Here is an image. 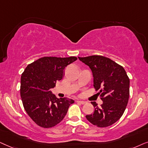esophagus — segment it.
<instances>
[{"label": "esophagus", "mask_w": 148, "mask_h": 148, "mask_svg": "<svg viewBox=\"0 0 148 148\" xmlns=\"http://www.w3.org/2000/svg\"><path fill=\"white\" fill-rule=\"evenodd\" d=\"M76 102H77L78 103H80V104H84L86 103L85 101H80V100H77V101H76Z\"/></svg>", "instance_id": "obj_1"}]
</instances>
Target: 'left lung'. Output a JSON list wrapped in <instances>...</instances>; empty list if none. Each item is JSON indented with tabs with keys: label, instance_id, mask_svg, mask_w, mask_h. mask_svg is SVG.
I'll return each mask as SVG.
<instances>
[{
	"label": "left lung",
	"instance_id": "1",
	"mask_svg": "<svg viewBox=\"0 0 148 148\" xmlns=\"http://www.w3.org/2000/svg\"><path fill=\"white\" fill-rule=\"evenodd\" d=\"M80 61L89 67L93 76V86L99 90L103 103L98 107L95 101L93 114L86 119L98 127H106L121 119L129 97L130 80L123 66L110 59L101 56L80 58Z\"/></svg>",
	"mask_w": 148,
	"mask_h": 148
}]
</instances>
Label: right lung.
Instances as JSON below:
<instances>
[{
    "label": "right lung",
    "instance_id": "obj_1",
    "mask_svg": "<svg viewBox=\"0 0 148 148\" xmlns=\"http://www.w3.org/2000/svg\"><path fill=\"white\" fill-rule=\"evenodd\" d=\"M76 57H44L29 64L21 77L20 93L24 109L32 121L44 128L54 127L64 119L74 101L58 99L51 88L61 80L64 70Z\"/></svg>",
    "mask_w": 148,
    "mask_h": 148
}]
</instances>
